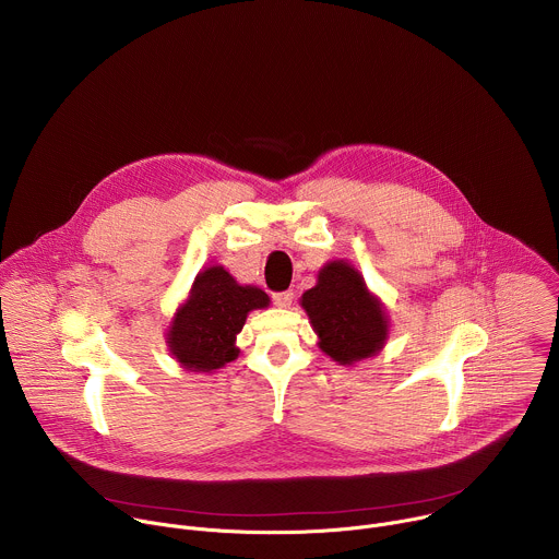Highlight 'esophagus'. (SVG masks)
<instances>
[{"label":"esophagus","instance_id":"obj_1","mask_svg":"<svg viewBox=\"0 0 559 559\" xmlns=\"http://www.w3.org/2000/svg\"><path fill=\"white\" fill-rule=\"evenodd\" d=\"M272 300H274L276 307H289L292 300H294V292H276L272 296Z\"/></svg>","mask_w":559,"mask_h":559}]
</instances>
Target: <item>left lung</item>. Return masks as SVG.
Here are the masks:
<instances>
[{"label": "left lung", "instance_id": "8db88e82", "mask_svg": "<svg viewBox=\"0 0 559 559\" xmlns=\"http://www.w3.org/2000/svg\"><path fill=\"white\" fill-rule=\"evenodd\" d=\"M321 347L332 360L354 365L376 356L389 336V316L347 261H332L300 298Z\"/></svg>", "mask_w": 559, "mask_h": 559}]
</instances>
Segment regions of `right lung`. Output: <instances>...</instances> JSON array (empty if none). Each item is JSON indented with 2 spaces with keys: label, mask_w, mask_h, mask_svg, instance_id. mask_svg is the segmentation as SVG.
Returning <instances> with one entry per match:
<instances>
[{
  "label": "right lung",
  "mask_w": 559,
  "mask_h": 559,
  "mask_svg": "<svg viewBox=\"0 0 559 559\" xmlns=\"http://www.w3.org/2000/svg\"><path fill=\"white\" fill-rule=\"evenodd\" d=\"M270 305L254 285H238L234 276L212 265L197 274L188 300L177 309L168 330L170 354L188 371H214L238 356L236 334L252 309Z\"/></svg>",
  "instance_id": "1"
}]
</instances>
